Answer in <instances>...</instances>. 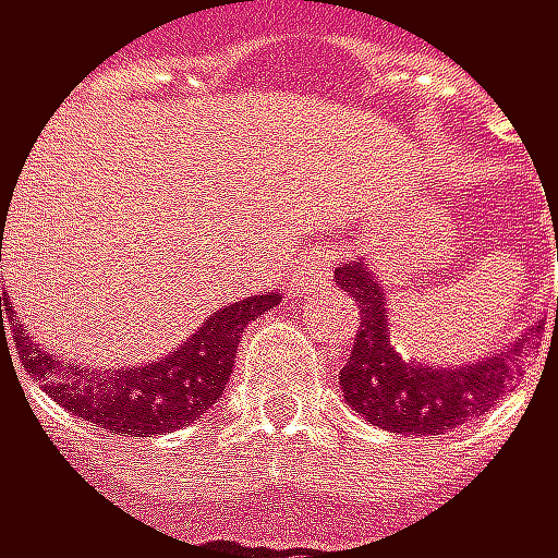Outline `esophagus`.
<instances>
[{"label": "esophagus", "mask_w": 558, "mask_h": 558, "mask_svg": "<svg viewBox=\"0 0 558 558\" xmlns=\"http://www.w3.org/2000/svg\"><path fill=\"white\" fill-rule=\"evenodd\" d=\"M326 279H329V256H326V248H316V253H310L302 263H295L292 286H295L299 292H313V289H319Z\"/></svg>", "instance_id": "1"}]
</instances>
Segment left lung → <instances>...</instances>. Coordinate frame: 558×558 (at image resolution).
<instances>
[{
    "label": "left lung",
    "instance_id": "1",
    "mask_svg": "<svg viewBox=\"0 0 558 558\" xmlns=\"http://www.w3.org/2000/svg\"><path fill=\"white\" fill-rule=\"evenodd\" d=\"M336 279L339 289L355 299L362 316L349 362L339 369V389L345 405H352L366 423L402 436H442L489 412L519 376V355L533 332H522V339L515 336L502 349L472 362L436 366V362L409 359L396 342L383 279L366 259L342 263Z\"/></svg>",
    "mask_w": 558,
    "mask_h": 558
}]
</instances>
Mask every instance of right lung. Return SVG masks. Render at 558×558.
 I'll return each mask as SVG.
<instances>
[{
	"label": "right lung",
	"instance_id": "right-lung-1",
	"mask_svg": "<svg viewBox=\"0 0 558 558\" xmlns=\"http://www.w3.org/2000/svg\"><path fill=\"white\" fill-rule=\"evenodd\" d=\"M279 292H269L229 302L179 349L149 359L143 366H65L59 355L39 349V342L19 345L22 366L33 373V379H39L43 392H49L78 420L125 436H166L192 420H203V412L226 392L242 329L279 305ZM2 319L5 299L0 295V326Z\"/></svg>",
	"mask_w": 558,
	"mask_h": 558
}]
</instances>
